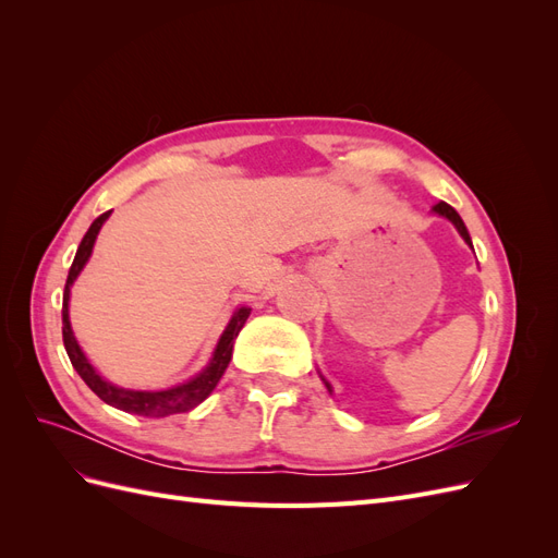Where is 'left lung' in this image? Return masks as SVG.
Wrapping results in <instances>:
<instances>
[{
    "instance_id": "left-lung-1",
    "label": "left lung",
    "mask_w": 558,
    "mask_h": 558,
    "mask_svg": "<svg viewBox=\"0 0 558 558\" xmlns=\"http://www.w3.org/2000/svg\"><path fill=\"white\" fill-rule=\"evenodd\" d=\"M433 211L435 214H440V216H445V218H449V221L456 226V230L461 232V238L468 242V246H472V240H470V234H468V228H465V223H463V218L459 216V211H456L453 207H449L447 202H437V205L433 207ZM326 381V379H324ZM326 386H328V391L332 393V388H330V384L326 381Z\"/></svg>"
}]
</instances>
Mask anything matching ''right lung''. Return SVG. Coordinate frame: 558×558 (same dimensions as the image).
Instances as JSON below:
<instances>
[{
  "instance_id": "right-lung-1",
  "label": "right lung",
  "mask_w": 558,
  "mask_h": 558,
  "mask_svg": "<svg viewBox=\"0 0 558 558\" xmlns=\"http://www.w3.org/2000/svg\"><path fill=\"white\" fill-rule=\"evenodd\" d=\"M109 214L111 211H105L102 216H97L93 226L88 228V232L83 234V240L76 248L74 263L70 267V277H66V283H64V293H62V342H64V349H66V356H70V361H72L76 373L81 375V379L90 386V391L97 398H102L107 404H111V408H116V410H123L128 414L148 416V418H162V416H170V414L191 412L193 408H197L202 400H207V396L214 391L216 384L221 381L226 367L232 359L234 337H238L240 330L244 328L251 310L248 307L234 310L230 324L226 326L221 340H218V344L214 349L211 361L207 363V367L202 369L199 375H195L189 381H183V384L172 386V388H165V391H132V388L113 386L111 381L99 377L95 373V367L90 365V361L86 359V353L81 351L76 337L72 332L70 291H72V283L81 275L83 265L88 263L93 246H95V240H97V232H99V228L105 226Z\"/></svg>"
}]
</instances>
